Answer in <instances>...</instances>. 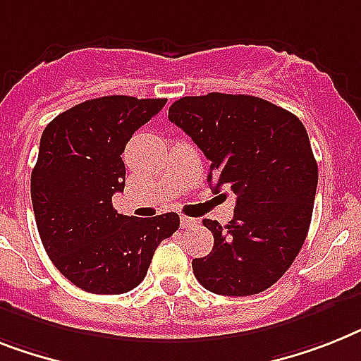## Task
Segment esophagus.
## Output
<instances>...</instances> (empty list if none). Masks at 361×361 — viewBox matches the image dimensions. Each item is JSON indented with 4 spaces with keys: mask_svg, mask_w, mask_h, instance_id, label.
Returning a JSON list of instances; mask_svg holds the SVG:
<instances>
[{
    "mask_svg": "<svg viewBox=\"0 0 361 361\" xmlns=\"http://www.w3.org/2000/svg\"><path fill=\"white\" fill-rule=\"evenodd\" d=\"M197 225V219H192V217H186V216H180V227L183 228H192Z\"/></svg>",
    "mask_w": 361,
    "mask_h": 361,
    "instance_id": "esophagus-1",
    "label": "esophagus"
}]
</instances>
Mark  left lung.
Here are the masks:
<instances>
[{"label": "left lung", "mask_w": 361, "mask_h": 361, "mask_svg": "<svg viewBox=\"0 0 361 361\" xmlns=\"http://www.w3.org/2000/svg\"><path fill=\"white\" fill-rule=\"evenodd\" d=\"M168 118L210 160V186L236 193L228 225L202 221L214 249L192 262L193 275L217 295L266 291L290 269L312 221L317 162L305 125L266 99L219 92L180 97Z\"/></svg>", "instance_id": "left-lung-1"}]
</instances>
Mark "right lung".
<instances>
[{
	"label": "right lung",
	"instance_id": "add662e5",
	"mask_svg": "<svg viewBox=\"0 0 361 361\" xmlns=\"http://www.w3.org/2000/svg\"><path fill=\"white\" fill-rule=\"evenodd\" d=\"M166 101L88 99L56 116L42 133L31 173L38 234L56 269L80 290H134L160 241L180 225L175 212L144 219L121 216L112 207V195L125 188V145Z\"/></svg>",
	"mask_w": 361,
	"mask_h": 361
}]
</instances>
